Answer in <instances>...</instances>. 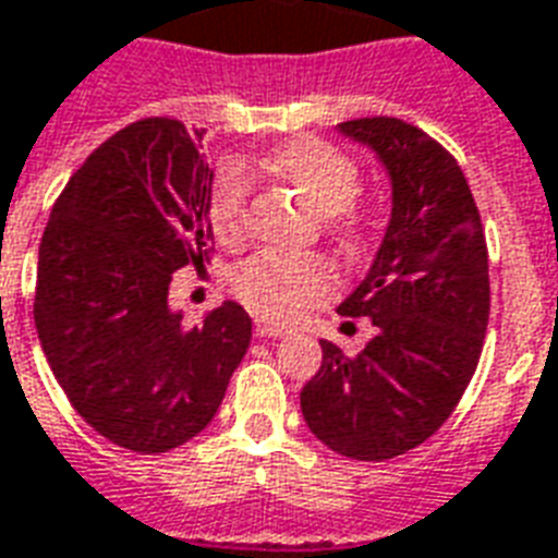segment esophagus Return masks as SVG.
I'll use <instances>...</instances> for the list:
<instances>
[{"instance_id":"obj_1","label":"esophagus","mask_w":558,"mask_h":558,"mask_svg":"<svg viewBox=\"0 0 558 558\" xmlns=\"http://www.w3.org/2000/svg\"><path fill=\"white\" fill-rule=\"evenodd\" d=\"M254 333L263 336V339H283V336H287L289 330H283V327H275V325H266V322H257V327H254Z\"/></svg>"}]
</instances>
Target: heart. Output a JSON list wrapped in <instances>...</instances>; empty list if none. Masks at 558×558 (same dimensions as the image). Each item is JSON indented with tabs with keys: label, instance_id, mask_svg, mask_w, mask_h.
Listing matches in <instances>:
<instances>
[{
	"label": "heart",
	"instance_id": "obj_1",
	"mask_svg": "<svg viewBox=\"0 0 558 558\" xmlns=\"http://www.w3.org/2000/svg\"><path fill=\"white\" fill-rule=\"evenodd\" d=\"M266 172L280 184L295 190L310 210L330 222L354 225V202L360 190V169L348 155L322 140H295L266 160ZM245 198L248 186L236 169H222L213 184L207 216L216 240L222 245H240L245 236ZM330 269L322 260H280V257H254L233 280V292L251 313L271 322H292L310 304L330 292Z\"/></svg>",
	"mask_w": 558,
	"mask_h": 558
}]
</instances>
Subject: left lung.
Returning <instances> with one entry per match:
<instances>
[{"instance_id":"1","label":"left lung","mask_w":558,"mask_h":558,"mask_svg":"<svg viewBox=\"0 0 558 558\" xmlns=\"http://www.w3.org/2000/svg\"><path fill=\"white\" fill-rule=\"evenodd\" d=\"M389 175L392 210L360 287L339 304L372 318L356 356L322 339L301 412L325 448L383 462L427 441L477 372L488 327V251L462 169L421 128L395 117L342 122Z\"/></svg>"}]
</instances>
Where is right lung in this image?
I'll list each match as a JSON object with an SVG mask.
<instances>
[{
    "instance_id": "right-lung-1",
    "label": "right lung",
    "mask_w": 558,
    "mask_h": 558,
    "mask_svg": "<svg viewBox=\"0 0 558 558\" xmlns=\"http://www.w3.org/2000/svg\"><path fill=\"white\" fill-rule=\"evenodd\" d=\"M175 119L117 131L63 186L37 254L34 325L93 430L166 453L207 427L251 342L236 301L184 327L169 283L213 240L210 160Z\"/></svg>"
}]
</instances>
